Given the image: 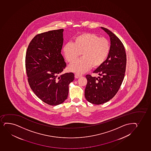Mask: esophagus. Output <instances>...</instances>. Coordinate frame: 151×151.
Returning a JSON list of instances; mask_svg holds the SVG:
<instances>
[{
    "label": "esophagus",
    "mask_w": 151,
    "mask_h": 151,
    "mask_svg": "<svg viewBox=\"0 0 151 151\" xmlns=\"http://www.w3.org/2000/svg\"><path fill=\"white\" fill-rule=\"evenodd\" d=\"M75 76L76 78H80V77L82 76V75H79L78 73H76L75 75Z\"/></svg>",
    "instance_id": "obj_1"
}]
</instances>
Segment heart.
Returning <instances> with one entry per match:
<instances>
[{
    "label": "heart",
    "instance_id": "obj_1",
    "mask_svg": "<svg viewBox=\"0 0 151 151\" xmlns=\"http://www.w3.org/2000/svg\"><path fill=\"white\" fill-rule=\"evenodd\" d=\"M110 42L95 34L84 33L76 36L73 43L68 42L63 49L66 60L74 62L82 53L83 57L70 65V71L82 74L91 67L98 68L105 61L109 54Z\"/></svg>",
    "mask_w": 151,
    "mask_h": 151
}]
</instances>
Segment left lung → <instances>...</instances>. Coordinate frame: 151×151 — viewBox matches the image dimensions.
<instances>
[{
  "label": "left lung",
  "instance_id": "left-lung-1",
  "mask_svg": "<svg viewBox=\"0 0 151 151\" xmlns=\"http://www.w3.org/2000/svg\"><path fill=\"white\" fill-rule=\"evenodd\" d=\"M110 39L109 54L104 63L93 72L101 76L86 75L87 83L85 96L88 102L100 105L107 102L117 93L124 78L127 55L122 42L114 34L101 27Z\"/></svg>",
  "mask_w": 151,
  "mask_h": 151
}]
</instances>
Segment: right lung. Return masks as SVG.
Segmentation results:
<instances>
[{
    "instance_id": "right-lung-1",
    "label": "right lung",
    "mask_w": 151,
    "mask_h": 151,
    "mask_svg": "<svg viewBox=\"0 0 151 151\" xmlns=\"http://www.w3.org/2000/svg\"><path fill=\"white\" fill-rule=\"evenodd\" d=\"M63 29L35 36L28 46L26 69L29 86L35 95L46 104L55 106L68 98V85L74 80L73 73L57 76L66 64L61 54Z\"/></svg>"
}]
</instances>
